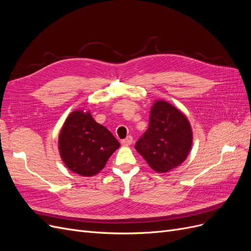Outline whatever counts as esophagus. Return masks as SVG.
Segmentation results:
<instances>
[{
	"label": "esophagus",
	"instance_id": "34e87169",
	"mask_svg": "<svg viewBox=\"0 0 251 251\" xmlns=\"http://www.w3.org/2000/svg\"><path fill=\"white\" fill-rule=\"evenodd\" d=\"M132 142H133V137H132V136H127L126 138L121 140V143H123L124 146H130V144H132Z\"/></svg>",
	"mask_w": 251,
	"mask_h": 251
}]
</instances>
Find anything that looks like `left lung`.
Here are the masks:
<instances>
[{"instance_id":"8db88e82","label":"left lung","mask_w":251,"mask_h":251,"mask_svg":"<svg viewBox=\"0 0 251 251\" xmlns=\"http://www.w3.org/2000/svg\"><path fill=\"white\" fill-rule=\"evenodd\" d=\"M192 127L178 109L163 100L150 112L148 130L135 149L157 173H166L183 162L192 147Z\"/></svg>"}]
</instances>
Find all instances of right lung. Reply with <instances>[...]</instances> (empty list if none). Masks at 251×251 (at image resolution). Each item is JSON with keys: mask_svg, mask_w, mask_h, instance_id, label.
<instances>
[{"mask_svg": "<svg viewBox=\"0 0 251 251\" xmlns=\"http://www.w3.org/2000/svg\"><path fill=\"white\" fill-rule=\"evenodd\" d=\"M119 147L109 130L81 110L68 116L58 138L60 157L67 168L85 177L100 172Z\"/></svg>", "mask_w": 251, "mask_h": 251, "instance_id": "right-lung-1", "label": "right lung"}]
</instances>
